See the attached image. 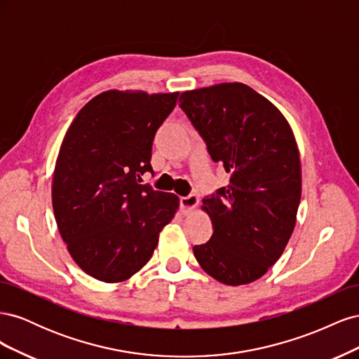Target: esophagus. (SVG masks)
<instances>
[{
  "label": "esophagus",
  "instance_id": "obj_1",
  "mask_svg": "<svg viewBox=\"0 0 359 359\" xmlns=\"http://www.w3.org/2000/svg\"><path fill=\"white\" fill-rule=\"evenodd\" d=\"M198 203H199V198L196 196V194H189V196L181 198V201H180V206H181L184 214L193 212L194 210H196Z\"/></svg>",
  "mask_w": 359,
  "mask_h": 359
}]
</instances>
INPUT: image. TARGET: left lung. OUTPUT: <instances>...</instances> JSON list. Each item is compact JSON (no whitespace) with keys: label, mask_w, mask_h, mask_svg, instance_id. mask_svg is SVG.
<instances>
[{"label":"left lung","mask_w":359,"mask_h":359,"mask_svg":"<svg viewBox=\"0 0 359 359\" xmlns=\"http://www.w3.org/2000/svg\"><path fill=\"white\" fill-rule=\"evenodd\" d=\"M181 109L203 137L229 186L202 201L212 236L194 245L206 274L229 286L248 285L280 259L295 229L301 160L285 115L241 82L182 93Z\"/></svg>","instance_id":"8db88e82"}]
</instances>
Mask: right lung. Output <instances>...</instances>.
Masks as SVG:
<instances>
[{
	"instance_id": "add662e5",
	"label": "right lung",
	"mask_w": 359,
	"mask_h": 359,
	"mask_svg": "<svg viewBox=\"0 0 359 359\" xmlns=\"http://www.w3.org/2000/svg\"><path fill=\"white\" fill-rule=\"evenodd\" d=\"M180 93L109 90L74 116L52 180V206L70 256L88 276L119 283L153 256L180 206L173 193L140 184L158 127Z\"/></svg>"
}]
</instances>
